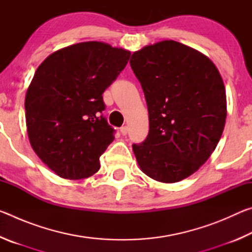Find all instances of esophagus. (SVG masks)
I'll list each match as a JSON object with an SVG mask.
<instances>
[{"instance_id": "esophagus-1", "label": "esophagus", "mask_w": 252, "mask_h": 252, "mask_svg": "<svg viewBox=\"0 0 252 252\" xmlns=\"http://www.w3.org/2000/svg\"><path fill=\"white\" fill-rule=\"evenodd\" d=\"M120 132H121V133H122L123 135H126L127 132H129V126H122L121 129H120Z\"/></svg>"}]
</instances>
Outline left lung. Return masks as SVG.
Wrapping results in <instances>:
<instances>
[{"instance_id": "left-lung-1", "label": "left lung", "mask_w": 252, "mask_h": 252, "mask_svg": "<svg viewBox=\"0 0 252 252\" xmlns=\"http://www.w3.org/2000/svg\"><path fill=\"white\" fill-rule=\"evenodd\" d=\"M149 112V134L132 144L142 171L173 183L194 173L218 144L227 118L222 78L206 55L176 41L132 54Z\"/></svg>"}]
</instances>
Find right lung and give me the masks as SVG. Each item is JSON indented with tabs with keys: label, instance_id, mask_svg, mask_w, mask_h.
Returning <instances> with one entry per match:
<instances>
[{
	"label": "right lung",
	"instance_id": "right-lung-1",
	"mask_svg": "<svg viewBox=\"0 0 252 252\" xmlns=\"http://www.w3.org/2000/svg\"><path fill=\"white\" fill-rule=\"evenodd\" d=\"M126 50L82 42L49 55L25 95L30 143L59 177L79 180L99 171L116 130L102 114L103 92L125 69Z\"/></svg>",
	"mask_w": 252,
	"mask_h": 252
}]
</instances>
